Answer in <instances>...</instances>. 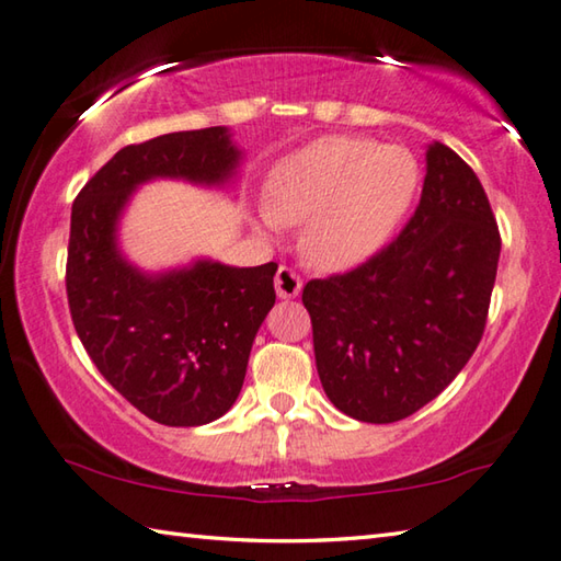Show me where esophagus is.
Instances as JSON below:
<instances>
[{
  "mask_svg": "<svg viewBox=\"0 0 561 561\" xmlns=\"http://www.w3.org/2000/svg\"><path fill=\"white\" fill-rule=\"evenodd\" d=\"M274 289H277L279 299H294L301 291V277L289 267H279L277 277H274Z\"/></svg>",
  "mask_w": 561,
  "mask_h": 561,
  "instance_id": "obj_1",
  "label": "esophagus"
}]
</instances>
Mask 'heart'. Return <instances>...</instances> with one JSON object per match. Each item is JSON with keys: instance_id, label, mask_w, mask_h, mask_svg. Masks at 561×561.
Here are the masks:
<instances>
[{"instance_id": "heart-1", "label": "heart", "mask_w": 561, "mask_h": 561, "mask_svg": "<svg viewBox=\"0 0 561 561\" xmlns=\"http://www.w3.org/2000/svg\"><path fill=\"white\" fill-rule=\"evenodd\" d=\"M421 187L408 148L360 136H327L274 168L267 222L304 226L301 254L324 272H346L376 257L401 230Z\"/></svg>"}]
</instances>
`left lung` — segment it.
I'll return each mask as SVG.
<instances>
[{
  "label": "left lung",
  "instance_id": "1",
  "mask_svg": "<svg viewBox=\"0 0 561 561\" xmlns=\"http://www.w3.org/2000/svg\"><path fill=\"white\" fill-rule=\"evenodd\" d=\"M401 234L358 267L311 279L321 386L341 413L396 423L462 371L485 331L500 230L478 175L443 144Z\"/></svg>",
  "mask_w": 561,
  "mask_h": 561
}]
</instances>
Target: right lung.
I'll use <instances>...</instances> for the list:
<instances>
[{"instance_id": "add662e5", "label": "right lung", "mask_w": 561, "mask_h": 561, "mask_svg": "<svg viewBox=\"0 0 561 561\" xmlns=\"http://www.w3.org/2000/svg\"><path fill=\"white\" fill-rule=\"evenodd\" d=\"M240 163L222 126L126 146L71 207L66 294L76 334L101 376L150 421L193 428L230 411L252 341L274 307L277 262L144 274L121 257L116 225L128 197L153 178L222 185Z\"/></svg>"}]
</instances>
